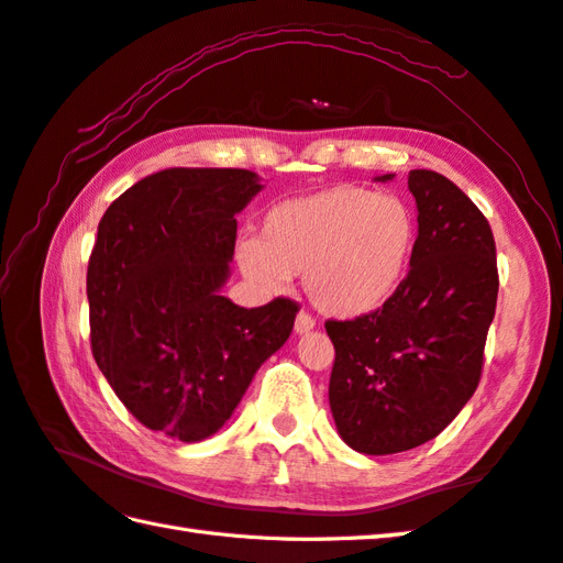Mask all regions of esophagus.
I'll return each mask as SVG.
<instances>
[{"mask_svg":"<svg viewBox=\"0 0 563 563\" xmlns=\"http://www.w3.org/2000/svg\"><path fill=\"white\" fill-rule=\"evenodd\" d=\"M294 327H296V334H308V332H312V329H314V320L310 318L308 312H298Z\"/></svg>","mask_w":563,"mask_h":563,"instance_id":"esophagus-1","label":"esophagus"}]
</instances>
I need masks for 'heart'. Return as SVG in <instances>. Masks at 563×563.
I'll return each instance as SVG.
<instances>
[{
  "label": "heart",
  "mask_w": 563,
  "mask_h": 563,
  "mask_svg": "<svg viewBox=\"0 0 563 563\" xmlns=\"http://www.w3.org/2000/svg\"><path fill=\"white\" fill-rule=\"evenodd\" d=\"M418 245V212L406 198L341 184L274 205L236 260L260 289L282 291L303 274L322 312L361 318L401 291Z\"/></svg>",
  "instance_id": "heart-1"
}]
</instances>
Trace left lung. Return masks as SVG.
<instances>
[{
    "label": "left lung",
    "mask_w": 563,
    "mask_h": 563,
    "mask_svg": "<svg viewBox=\"0 0 563 563\" xmlns=\"http://www.w3.org/2000/svg\"><path fill=\"white\" fill-rule=\"evenodd\" d=\"M408 190L420 245L401 291L375 312L324 322L336 351L329 408L341 440L367 456L416 449L461 413L499 294L495 236L475 202L430 169L410 172Z\"/></svg>",
    "instance_id": "left-lung-1"
}]
</instances>
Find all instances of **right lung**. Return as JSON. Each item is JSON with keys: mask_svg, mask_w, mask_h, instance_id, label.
Segmentation results:
<instances>
[{"mask_svg": "<svg viewBox=\"0 0 563 563\" xmlns=\"http://www.w3.org/2000/svg\"><path fill=\"white\" fill-rule=\"evenodd\" d=\"M263 186L249 169L174 167L109 205L88 263L90 344L119 401L181 442L212 437L257 367L289 339L298 303L222 296L236 214Z\"/></svg>", "mask_w": 563, "mask_h": 563, "instance_id": "add662e5", "label": "right lung"}]
</instances>
